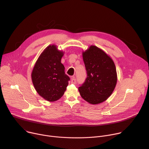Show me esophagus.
<instances>
[{"instance_id":"34e87169","label":"esophagus","mask_w":149,"mask_h":149,"mask_svg":"<svg viewBox=\"0 0 149 149\" xmlns=\"http://www.w3.org/2000/svg\"><path fill=\"white\" fill-rule=\"evenodd\" d=\"M76 79L73 77H72V79H71V83L72 84H75L76 83Z\"/></svg>"}]
</instances>
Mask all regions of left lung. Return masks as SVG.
Instances as JSON below:
<instances>
[{"instance_id": "left-lung-1", "label": "left lung", "mask_w": 149, "mask_h": 149, "mask_svg": "<svg viewBox=\"0 0 149 149\" xmlns=\"http://www.w3.org/2000/svg\"><path fill=\"white\" fill-rule=\"evenodd\" d=\"M87 78L79 87L81 97L91 104L105 101L111 95L117 82L112 59L102 49L91 45L83 52Z\"/></svg>"}]
</instances>
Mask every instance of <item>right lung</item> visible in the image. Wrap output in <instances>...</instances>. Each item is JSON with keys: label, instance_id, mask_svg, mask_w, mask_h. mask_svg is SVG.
<instances>
[{"label": "right lung", "instance_id": "1", "mask_svg": "<svg viewBox=\"0 0 149 149\" xmlns=\"http://www.w3.org/2000/svg\"><path fill=\"white\" fill-rule=\"evenodd\" d=\"M63 52L56 45L47 47L37 61L31 73L33 85L38 94L48 101H55L64 94L70 80L61 63Z\"/></svg>", "mask_w": 149, "mask_h": 149}]
</instances>
